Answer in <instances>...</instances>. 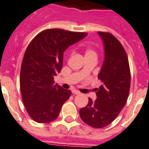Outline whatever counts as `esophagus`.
Wrapping results in <instances>:
<instances>
[{"label":"esophagus","instance_id":"1","mask_svg":"<svg viewBox=\"0 0 149 149\" xmlns=\"http://www.w3.org/2000/svg\"><path fill=\"white\" fill-rule=\"evenodd\" d=\"M72 94H80V92H79V91H76V90H73V91H72Z\"/></svg>","mask_w":149,"mask_h":149}]
</instances>
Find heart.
Here are the masks:
<instances>
[{
	"label": "heart",
	"mask_w": 149,
	"mask_h": 149,
	"mask_svg": "<svg viewBox=\"0 0 149 149\" xmlns=\"http://www.w3.org/2000/svg\"><path fill=\"white\" fill-rule=\"evenodd\" d=\"M86 57H97V53L94 50L87 48L85 51V58Z\"/></svg>",
	"instance_id": "heart-1"
}]
</instances>
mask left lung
<instances>
[{
    "instance_id": "obj_1",
    "label": "left lung",
    "mask_w": 149,
    "mask_h": 149,
    "mask_svg": "<svg viewBox=\"0 0 149 149\" xmlns=\"http://www.w3.org/2000/svg\"><path fill=\"white\" fill-rule=\"evenodd\" d=\"M104 43L105 58L98 79L97 99L89 97L87 106L79 110L82 120L93 128H103L113 121L125 105L130 89L128 56L117 38L109 32L98 31Z\"/></svg>"
}]
</instances>
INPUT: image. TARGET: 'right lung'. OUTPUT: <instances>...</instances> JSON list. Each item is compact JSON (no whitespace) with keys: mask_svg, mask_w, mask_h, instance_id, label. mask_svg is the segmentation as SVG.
Here are the masks:
<instances>
[{"mask_svg":"<svg viewBox=\"0 0 149 149\" xmlns=\"http://www.w3.org/2000/svg\"><path fill=\"white\" fill-rule=\"evenodd\" d=\"M87 36L85 32L46 29L31 40L23 58L19 86L23 103L32 120L49 123L58 118L71 91L55 84L63 67V52Z\"/></svg>","mask_w":149,"mask_h":149,"instance_id":"right-lung-1","label":"right lung"}]
</instances>
